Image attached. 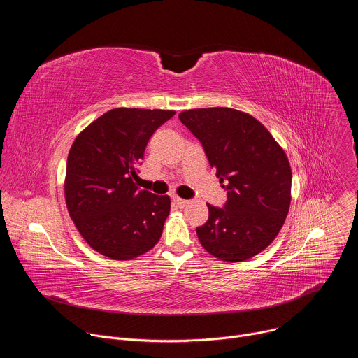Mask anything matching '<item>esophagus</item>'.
<instances>
[{"label": "esophagus", "mask_w": 358, "mask_h": 358, "mask_svg": "<svg viewBox=\"0 0 358 358\" xmlns=\"http://www.w3.org/2000/svg\"><path fill=\"white\" fill-rule=\"evenodd\" d=\"M173 201H174V203H176V206H177L178 208H184V207L188 206V201H187V199H182V198H180V196H173Z\"/></svg>", "instance_id": "34e87169"}]
</instances>
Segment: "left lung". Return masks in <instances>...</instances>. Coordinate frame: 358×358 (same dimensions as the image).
<instances>
[{
    "mask_svg": "<svg viewBox=\"0 0 358 358\" xmlns=\"http://www.w3.org/2000/svg\"><path fill=\"white\" fill-rule=\"evenodd\" d=\"M178 117L202 143L228 192L225 208L207 203L208 221L196 228L202 248L227 262L253 258L273 242L289 213L285 150L261 122L236 109H191Z\"/></svg>",
    "mask_w": 358,
    "mask_h": 358,
    "instance_id": "1",
    "label": "left lung"
}]
</instances>
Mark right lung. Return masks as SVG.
Segmentation results:
<instances>
[{
	"label": "right lung",
	"mask_w": 358,
	"mask_h": 358,
	"mask_svg": "<svg viewBox=\"0 0 358 358\" xmlns=\"http://www.w3.org/2000/svg\"><path fill=\"white\" fill-rule=\"evenodd\" d=\"M174 115L112 109L85 127L69 150L64 182L68 213L87 245L103 257L134 259L163 234L171 199L140 189L137 166L151 134Z\"/></svg>",
	"instance_id": "right-lung-1"
}]
</instances>
